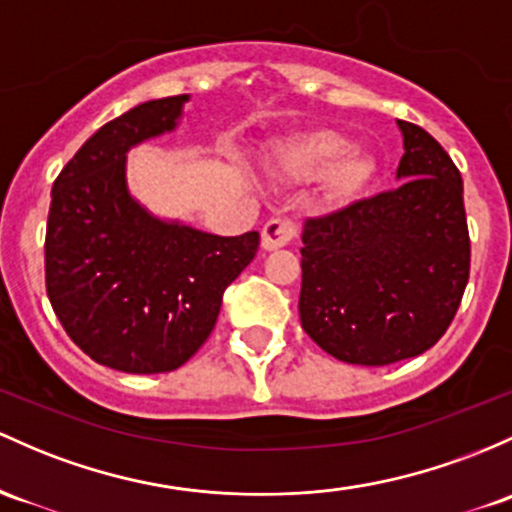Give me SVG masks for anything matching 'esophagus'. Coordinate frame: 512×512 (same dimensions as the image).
I'll return each mask as SVG.
<instances>
[{
	"label": "esophagus",
	"mask_w": 512,
	"mask_h": 512,
	"mask_svg": "<svg viewBox=\"0 0 512 512\" xmlns=\"http://www.w3.org/2000/svg\"><path fill=\"white\" fill-rule=\"evenodd\" d=\"M296 233H299L296 221H291V218H272L262 228V247L265 250H279V247L289 245L296 238Z\"/></svg>",
	"instance_id": "obj_1"
}]
</instances>
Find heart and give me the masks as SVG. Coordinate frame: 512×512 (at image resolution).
<instances>
[{"instance_id":"1","label":"heart","mask_w":512,"mask_h":512,"mask_svg":"<svg viewBox=\"0 0 512 512\" xmlns=\"http://www.w3.org/2000/svg\"><path fill=\"white\" fill-rule=\"evenodd\" d=\"M277 167L294 182H316L323 177V196L333 206L355 201L376 172L372 157L352 148L338 131H313L291 140L277 153Z\"/></svg>"}]
</instances>
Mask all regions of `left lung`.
Returning a JSON list of instances; mask_svg holds the SVG:
<instances>
[{
  "mask_svg": "<svg viewBox=\"0 0 512 512\" xmlns=\"http://www.w3.org/2000/svg\"><path fill=\"white\" fill-rule=\"evenodd\" d=\"M396 189L308 218L301 247V325L347 364L384 367L445 335L469 282L462 174L440 143L398 121Z\"/></svg>",
  "mask_w": 512,
  "mask_h": 512,
  "instance_id": "1",
  "label": "left lung"
}]
</instances>
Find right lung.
<instances>
[{"label":"right lung","instance_id":"add662e5","mask_svg":"<svg viewBox=\"0 0 512 512\" xmlns=\"http://www.w3.org/2000/svg\"><path fill=\"white\" fill-rule=\"evenodd\" d=\"M187 101L189 94L145 101L101 126L50 192V306L84 355L126 374L182 367L260 245L257 230L223 238L165 221L128 189V150L174 131Z\"/></svg>","mask_w":512,"mask_h":512}]
</instances>
